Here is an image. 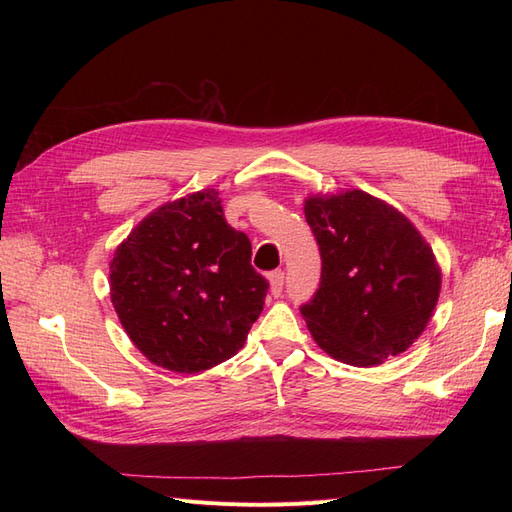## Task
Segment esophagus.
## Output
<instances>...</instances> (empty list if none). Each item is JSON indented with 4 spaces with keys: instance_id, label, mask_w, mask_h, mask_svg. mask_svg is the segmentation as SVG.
Segmentation results:
<instances>
[{
    "instance_id": "esophagus-1",
    "label": "esophagus",
    "mask_w": 512,
    "mask_h": 512,
    "mask_svg": "<svg viewBox=\"0 0 512 512\" xmlns=\"http://www.w3.org/2000/svg\"><path fill=\"white\" fill-rule=\"evenodd\" d=\"M269 284H271V294L273 297H280L282 290H284V271L277 269L269 273Z\"/></svg>"
}]
</instances>
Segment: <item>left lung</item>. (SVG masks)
<instances>
[{"label":"left lung","mask_w":512,"mask_h":512,"mask_svg":"<svg viewBox=\"0 0 512 512\" xmlns=\"http://www.w3.org/2000/svg\"><path fill=\"white\" fill-rule=\"evenodd\" d=\"M322 258L320 286L301 305L316 344L367 367L406 352L440 297L431 247L395 207L361 190L305 200Z\"/></svg>","instance_id":"left-lung-1"}]
</instances>
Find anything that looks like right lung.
Segmentation results:
<instances>
[{
  "instance_id": "1",
  "label": "right lung",
  "mask_w": 512,
  "mask_h": 512,
  "mask_svg": "<svg viewBox=\"0 0 512 512\" xmlns=\"http://www.w3.org/2000/svg\"><path fill=\"white\" fill-rule=\"evenodd\" d=\"M252 243L224 220L218 190L158 207L111 262V301L151 363L198 374L235 356L262 312L269 282Z\"/></svg>"
}]
</instances>
